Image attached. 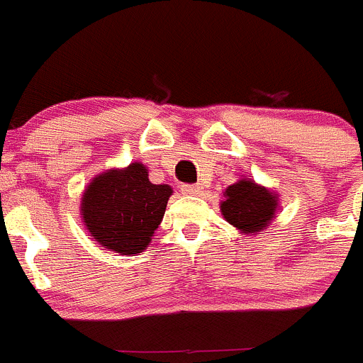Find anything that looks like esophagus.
Wrapping results in <instances>:
<instances>
[{
    "label": "esophagus",
    "instance_id": "esophagus-1",
    "mask_svg": "<svg viewBox=\"0 0 363 363\" xmlns=\"http://www.w3.org/2000/svg\"><path fill=\"white\" fill-rule=\"evenodd\" d=\"M181 191L186 193V195H199L202 191L201 184H184L181 186Z\"/></svg>",
    "mask_w": 363,
    "mask_h": 363
}]
</instances>
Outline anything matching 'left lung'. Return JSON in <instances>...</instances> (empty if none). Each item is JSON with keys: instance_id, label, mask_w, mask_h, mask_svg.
<instances>
[{"instance_id": "1", "label": "left lung", "mask_w": 363, "mask_h": 363, "mask_svg": "<svg viewBox=\"0 0 363 363\" xmlns=\"http://www.w3.org/2000/svg\"><path fill=\"white\" fill-rule=\"evenodd\" d=\"M223 197L225 199L220 204L223 218L240 233L250 236L269 228L279 208L276 193L245 177L229 186Z\"/></svg>"}]
</instances>
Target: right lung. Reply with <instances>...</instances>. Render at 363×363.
I'll return each instance as SVG.
<instances>
[{
  "instance_id": "obj_1",
  "label": "right lung",
  "mask_w": 363,
  "mask_h": 363,
  "mask_svg": "<svg viewBox=\"0 0 363 363\" xmlns=\"http://www.w3.org/2000/svg\"><path fill=\"white\" fill-rule=\"evenodd\" d=\"M174 189L152 184L143 162L113 168L87 184L80 215L89 235L123 256L140 254L152 242Z\"/></svg>"
}]
</instances>
